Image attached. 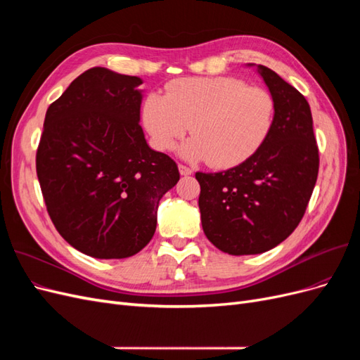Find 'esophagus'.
Wrapping results in <instances>:
<instances>
[{"instance_id":"34e87169","label":"esophagus","mask_w":360,"mask_h":360,"mask_svg":"<svg viewBox=\"0 0 360 360\" xmlns=\"http://www.w3.org/2000/svg\"><path fill=\"white\" fill-rule=\"evenodd\" d=\"M179 171H180L181 176H191V174L193 172L189 167H186V165H181V163L179 165Z\"/></svg>"}]
</instances>
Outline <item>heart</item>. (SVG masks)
<instances>
[{
    "mask_svg": "<svg viewBox=\"0 0 360 360\" xmlns=\"http://www.w3.org/2000/svg\"><path fill=\"white\" fill-rule=\"evenodd\" d=\"M274 117L269 91L230 76L177 79L165 96L151 93L143 105L144 126L156 148L172 150L189 129L193 136L181 155L216 168L236 167L255 155Z\"/></svg>",
    "mask_w": 360,
    "mask_h": 360,
    "instance_id": "heart-1",
    "label": "heart"
}]
</instances>
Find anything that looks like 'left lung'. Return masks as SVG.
<instances>
[{
    "label": "left lung",
    "instance_id": "1",
    "mask_svg": "<svg viewBox=\"0 0 360 360\" xmlns=\"http://www.w3.org/2000/svg\"><path fill=\"white\" fill-rule=\"evenodd\" d=\"M258 72L275 101L264 144L234 168L195 174L204 234L231 255L261 254L284 242L302 221L319 176L309 103L271 69Z\"/></svg>",
    "mask_w": 360,
    "mask_h": 360
}]
</instances>
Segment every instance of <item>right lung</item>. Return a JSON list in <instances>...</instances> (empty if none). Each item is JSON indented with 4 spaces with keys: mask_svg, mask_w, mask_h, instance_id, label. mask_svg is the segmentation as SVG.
I'll use <instances>...</instances> for the list:
<instances>
[{
    "mask_svg": "<svg viewBox=\"0 0 360 360\" xmlns=\"http://www.w3.org/2000/svg\"><path fill=\"white\" fill-rule=\"evenodd\" d=\"M141 78L93 68L51 103L36 155L46 210L79 252L127 258L153 237L177 163L151 150L139 126Z\"/></svg>",
    "mask_w": 360,
    "mask_h": 360,
    "instance_id": "obj_1",
    "label": "right lung"
}]
</instances>
